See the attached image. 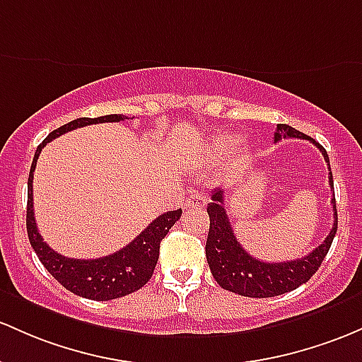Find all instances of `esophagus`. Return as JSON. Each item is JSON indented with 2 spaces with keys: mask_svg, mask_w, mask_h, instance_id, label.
Wrapping results in <instances>:
<instances>
[{
  "mask_svg": "<svg viewBox=\"0 0 362 362\" xmlns=\"http://www.w3.org/2000/svg\"><path fill=\"white\" fill-rule=\"evenodd\" d=\"M202 206H206V197L201 196V194H194L189 201H185L184 208L185 209H197V208H202Z\"/></svg>",
  "mask_w": 362,
  "mask_h": 362,
  "instance_id": "1",
  "label": "esophagus"
}]
</instances>
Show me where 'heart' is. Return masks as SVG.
I'll list each match as a JSON object with an SVG mask.
<instances>
[{
  "mask_svg": "<svg viewBox=\"0 0 362 362\" xmlns=\"http://www.w3.org/2000/svg\"><path fill=\"white\" fill-rule=\"evenodd\" d=\"M235 144H237L235 137L230 136V134H220V136H216L211 142H209L208 146L209 158H211V160H220V158L226 156L230 151L235 148Z\"/></svg>",
  "mask_w": 362,
  "mask_h": 362,
  "instance_id": "heart-1",
  "label": "heart"
}]
</instances>
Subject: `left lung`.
Returning <instances> with one entry per match:
<instances>
[{
  "mask_svg": "<svg viewBox=\"0 0 362 362\" xmlns=\"http://www.w3.org/2000/svg\"><path fill=\"white\" fill-rule=\"evenodd\" d=\"M297 137L311 141L316 148L321 151L325 161L328 163V182L329 187L333 189V175L329 168L328 154L323 146H320L315 139L308 137L305 134L299 132L291 125L278 123L275 132V142L280 139ZM333 204V226L329 230L328 237L320 244L315 251L308 256L299 257L293 261H284V263H264V261L256 259L251 254L245 252L233 235L232 225H230L228 216L225 209L223 189L211 190V202L208 206L209 214V233L206 240V259H208L209 269H211L214 280L218 281L221 288L230 292H235L244 297H275L285 292L296 291L299 285L305 284L317 272L325 256L329 251L333 237L337 233V204L335 192L332 197Z\"/></svg>",
  "mask_w": 362,
  "mask_h": 362,
  "instance_id": "left-lung-1",
  "label": "left lung"
}]
</instances>
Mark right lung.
I'll return each instance as SVG.
<instances>
[{
  "label": "right lung",
  "mask_w": 362,
  "mask_h": 362,
  "mask_svg": "<svg viewBox=\"0 0 362 362\" xmlns=\"http://www.w3.org/2000/svg\"><path fill=\"white\" fill-rule=\"evenodd\" d=\"M127 117L123 115H106L98 118H77L71 120L59 129L53 130L42 144L39 146L34 154L33 166H30L29 182H27V233L33 249L37 254L39 261L51 273L66 291L74 292L75 296L86 297L90 300H110L118 297L129 296V293L144 287L153 276L156 268L158 257H160V242L165 239L170 228L180 220L182 209L177 211L163 213L153 223L144 228L129 245L120 251L110 254V256L98 257V259H74L65 257L49 247L42 240L34 218V199H33V180L34 170L37 165V158L41 149L49 141L63 136L70 130L81 129V127L93 125V123L105 122H122Z\"/></svg>",
  "instance_id": "add662e5"
}]
</instances>
